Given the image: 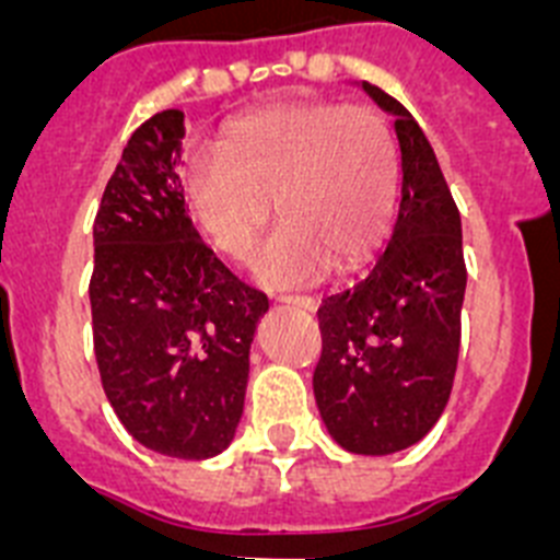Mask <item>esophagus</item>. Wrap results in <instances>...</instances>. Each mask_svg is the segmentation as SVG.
<instances>
[{
  "mask_svg": "<svg viewBox=\"0 0 560 560\" xmlns=\"http://www.w3.org/2000/svg\"><path fill=\"white\" fill-rule=\"evenodd\" d=\"M280 303H285V305H294V308H303V311H316V300H314V296L283 294V296H280Z\"/></svg>",
  "mask_w": 560,
  "mask_h": 560,
  "instance_id": "obj_1",
  "label": "esophagus"
}]
</instances>
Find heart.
<instances>
[{"label":"heart","mask_w":560,"mask_h":560,"mask_svg":"<svg viewBox=\"0 0 560 560\" xmlns=\"http://www.w3.org/2000/svg\"><path fill=\"white\" fill-rule=\"evenodd\" d=\"M398 153L373 108L294 103L246 117L219 153L192 156L187 205L210 244L252 260L271 219L257 271L269 283H308L325 266L353 269L384 241L395 210Z\"/></svg>","instance_id":"b5f03b06"}]
</instances>
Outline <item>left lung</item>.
Here are the masks:
<instances>
[{
	"label": "left lung",
	"mask_w": 560,
	"mask_h": 560,
	"mask_svg": "<svg viewBox=\"0 0 560 560\" xmlns=\"http://www.w3.org/2000/svg\"><path fill=\"white\" fill-rule=\"evenodd\" d=\"M395 117L400 205L368 277L325 296L316 407L341 448L393 454L427 438L452 395L465 296L463 224L427 133L375 83H361Z\"/></svg>",
	"instance_id": "1"
}]
</instances>
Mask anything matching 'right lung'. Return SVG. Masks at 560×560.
Instances as JSON below:
<instances>
[{
	"mask_svg": "<svg viewBox=\"0 0 560 560\" xmlns=\"http://www.w3.org/2000/svg\"><path fill=\"white\" fill-rule=\"evenodd\" d=\"M185 114L131 133L95 215L89 280L103 389L151 452L207 459L244 412L249 345L269 300L212 255L185 212Z\"/></svg>",
	"mask_w": 560,
	"mask_h": 560,
	"instance_id": "obj_1",
	"label": "right lung"
}]
</instances>
